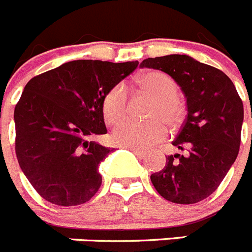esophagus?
Listing matches in <instances>:
<instances>
[{
    "label": "esophagus",
    "mask_w": 252,
    "mask_h": 252,
    "mask_svg": "<svg viewBox=\"0 0 252 252\" xmlns=\"http://www.w3.org/2000/svg\"><path fill=\"white\" fill-rule=\"evenodd\" d=\"M128 150L131 151V153H133L135 155H136L137 158H140V159H142V158L145 157V153L141 150H139V149H133V148H128Z\"/></svg>",
    "instance_id": "1"
}]
</instances>
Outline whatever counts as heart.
I'll return each mask as SVG.
<instances>
[{
	"label": "heart",
	"instance_id": "heart-1",
	"mask_svg": "<svg viewBox=\"0 0 252 252\" xmlns=\"http://www.w3.org/2000/svg\"><path fill=\"white\" fill-rule=\"evenodd\" d=\"M140 90L148 92L154 97L150 110V117L158 119L145 122L124 121L120 122L112 132V141L116 145L133 149H148L159 142L166 135V124L174 125L180 120L182 106L177 99L178 87L165 73L151 70L140 74L136 78ZM127 92L122 84L112 87L102 99V113L104 121L115 125L126 113Z\"/></svg>",
	"mask_w": 252,
	"mask_h": 252
}]
</instances>
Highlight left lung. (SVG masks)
<instances>
[{"label":"left lung","instance_id":"obj_1","mask_svg":"<svg viewBox=\"0 0 252 252\" xmlns=\"http://www.w3.org/2000/svg\"><path fill=\"white\" fill-rule=\"evenodd\" d=\"M140 66L170 75L187 104V119L173 141L184 154L169 155L164 169L151 174V183L173 203L203 201L221 184L239 154L244 122L239 93L222 70L186 54L148 58Z\"/></svg>","mask_w":252,"mask_h":252}]
</instances>
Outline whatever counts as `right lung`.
Here are the masks:
<instances>
[{"label": "right lung", "instance_id": "1", "mask_svg": "<svg viewBox=\"0 0 252 252\" xmlns=\"http://www.w3.org/2000/svg\"><path fill=\"white\" fill-rule=\"evenodd\" d=\"M137 64L73 60L28 82L15 107V149L20 168L44 199L78 206L97 193L98 166L112 151L93 141L107 133L102 99Z\"/></svg>", "mask_w": 252, "mask_h": 252}]
</instances>
